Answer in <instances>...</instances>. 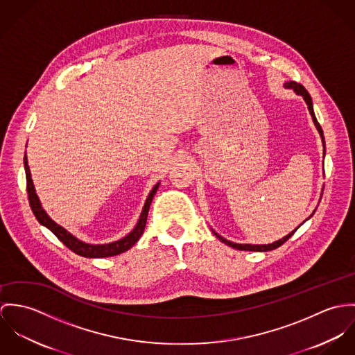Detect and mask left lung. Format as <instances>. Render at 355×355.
<instances>
[{"label": "left lung", "instance_id": "obj_1", "mask_svg": "<svg viewBox=\"0 0 355 355\" xmlns=\"http://www.w3.org/2000/svg\"><path fill=\"white\" fill-rule=\"evenodd\" d=\"M284 87L286 88H290V89H293L297 95H301L302 98H304V101L306 102V105H308V109H309V113H311V116H312V119H313V122H315V129L318 130V133H320V137H321V141H322V147H324V155H325V141H324V135H322V129H321V126H320V123L317 122V119H315V112H313V102H312V98H311V95H309V92L305 89V87L304 85H301V84H298V83H295V81H288V83H284ZM324 189V188H322ZM320 200H321V196H320ZM315 211H313V214H315ZM312 214V215H313ZM311 215V216H312ZM309 216V218H311ZM308 218V219H309ZM306 219V220H308ZM302 225V223H301ZM300 225V226H301ZM298 226V227H300ZM297 227V229H298ZM297 229L295 230H293L291 233H288L287 236H283V238H280V239H277L275 242H272V243H268V245H252V243H236V242H232V241H229V239H226V238H223L222 236H219L218 233H215L214 230V234L218 236L223 243H226V245H229V246H232V248H234V249H238V250H250V252H268V250H274L276 248H279L280 245H283L290 236H293L295 232H297Z\"/></svg>", "mask_w": 355, "mask_h": 355}]
</instances>
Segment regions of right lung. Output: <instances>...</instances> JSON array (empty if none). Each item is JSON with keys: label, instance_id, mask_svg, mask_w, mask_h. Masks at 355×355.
<instances>
[{"label": "right lung", "instance_id": "right-lung-1", "mask_svg": "<svg viewBox=\"0 0 355 355\" xmlns=\"http://www.w3.org/2000/svg\"><path fill=\"white\" fill-rule=\"evenodd\" d=\"M24 170H26V178H27V193H28L30 205H31V209H33L35 218L38 219V222H40L42 226L47 227L54 236H57L72 252H75L79 256L89 257V259H102V257L117 256L119 253H123L128 249H130L139 241V238L141 236L144 229H146L150 205H151L153 198L155 196L159 185H160V182H158L151 189V192L148 193L147 200L144 202V207H143V211H141V214L139 216V220H137L136 226L133 227V230L130 233H128L126 236H122L119 241H113V242H109V243H87V242L79 239L78 236H73L72 233H69L62 226H60L57 222H54L47 215V212L43 209V207L40 204V197H38L37 192H35V187H34L33 178H31V171H30L27 155H24Z\"/></svg>", "mask_w": 355, "mask_h": 355}]
</instances>
